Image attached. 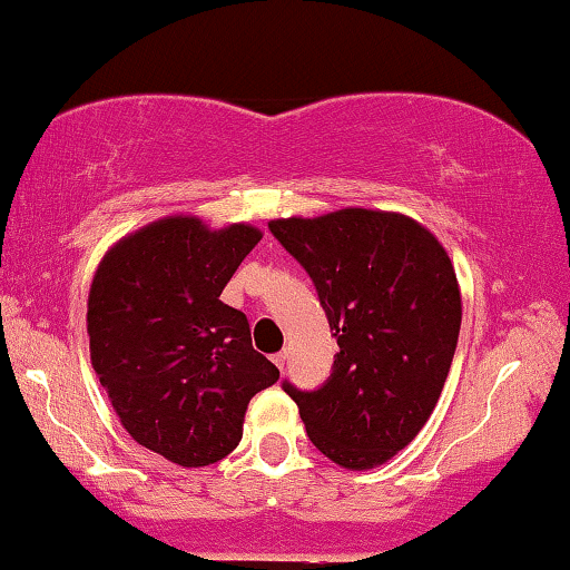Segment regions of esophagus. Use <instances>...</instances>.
I'll return each mask as SVG.
<instances>
[{"label": "esophagus", "instance_id": "34e87169", "mask_svg": "<svg viewBox=\"0 0 570 570\" xmlns=\"http://www.w3.org/2000/svg\"><path fill=\"white\" fill-rule=\"evenodd\" d=\"M285 358H287V356H285V353H283V351H279V353H275V356H273V363H275V366H277L279 371H283V368H285Z\"/></svg>", "mask_w": 570, "mask_h": 570}]
</instances>
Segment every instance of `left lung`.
I'll use <instances>...</instances> for the list:
<instances>
[{
    "instance_id": "left-lung-1",
    "label": "left lung",
    "mask_w": 570,
    "mask_h": 570,
    "mask_svg": "<svg viewBox=\"0 0 570 570\" xmlns=\"http://www.w3.org/2000/svg\"><path fill=\"white\" fill-rule=\"evenodd\" d=\"M269 232L311 275L341 348L323 386L283 381L285 394L328 460L384 464L424 426L452 366L462 301L450 257L422 224L389 212L275 219Z\"/></svg>"
}]
</instances>
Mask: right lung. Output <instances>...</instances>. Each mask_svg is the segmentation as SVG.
Wrapping results in <instances>:
<instances>
[{
  "instance_id": "add662e5",
  "label": "right lung",
  "mask_w": 570,
  "mask_h": 570,
  "mask_svg": "<svg viewBox=\"0 0 570 570\" xmlns=\"http://www.w3.org/2000/svg\"><path fill=\"white\" fill-rule=\"evenodd\" d=\"M259 239L249 224L212 232L197 217H166L120 239L92 277L100 386L126 432L181 468L235 450L249 399L279 379L252 348L247 315L219 301Z\"/></svg>"
}]
</instances>
